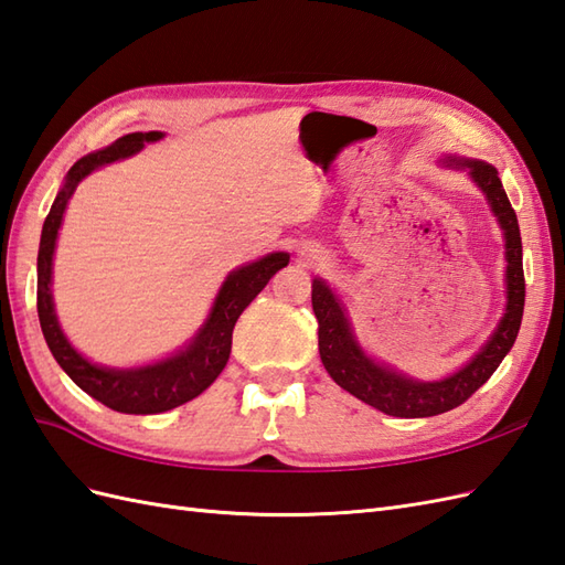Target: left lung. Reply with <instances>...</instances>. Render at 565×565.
<instances>
[{"instance_id": "left-lung-1", "label": "left lung", "mask_w": 565, "mask_h": 565, "mask_svg": "<svg viewBox=\"0 0 565 565\" xmlns=\"http://www.w3.org/2000/svg\"><path fill=\"white\" fill-rule=\"evenodd\" d=\"M448 164L468 169L477 188L484 193L491 212L497 214L505 238V312L489 341L482 345L466 367L441 382H417L398 374L394 367L374 363L360 349L343 302L322 281H312V310L320 324V358L322 365L341 388L367 406L394 417H431L458 408L497 372L501 360L513 349L525 308V274H523V241L515 210L511 207L497 169L480 159L448 157Z\"/></svg>"}]
</instances>
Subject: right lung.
Wrapping results in <instances>:
<instances>
[{
	"mask_svg": "<svg viewBox=\"0 0 565 565\" xmlns=\"http://www.w3.org/2000/svg\"><path fill=\"white\" fill-rule=\"evenodd\" d=\"M162 131L148 134H128L111 142L109 148L97 150L81 157L78 162L68 169L62 191L56 193L52 210L42 224L40 250H38V317L42 334L50 345L60 367L74 380L85 394H90L95 401L105 403L107 408L128 415H154L164 413L183 403L193 401L205 388L220 377V372L226 367L231 353V334H234L236 320L241 312L250 306L255 296L263 291L269 279L281 267L288 265V253H271L257 263L238 267L231 271L222 284L220 294L214 298L212 312L207 322L200 327L195 339L185 345L183 351L173 353L154 365L117 370L93 365L85 360L74 345L68 343L60 327L52 302V255L56 245V234L64 220L66 202L74 195L76 185L93 173L95 169L126 159L142 150L145 142H154L162 138Z\"/></svg>",
	"mask_w": 565,
	"mask_h": 565,
	"instance_id": "obj_1",
	"label": "right lung"
}]
</instances>
